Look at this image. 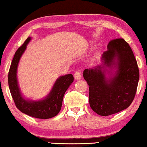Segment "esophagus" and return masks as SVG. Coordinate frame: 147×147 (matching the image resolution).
<instances>
[{"mask_svg":"<svg viewBox=\"0 0 147 147\" xmlns=\"http://www.w3.org/2000/svg\"><path fill=\"white\" fill-rule=\"evenodd\" d=\"M74 78H75L76 80H79V79H82V75H81L80 72H76L75 74H74Z\"/></svg>","mask_w":147,"mask_h":147,"instance_id":"esophagus-1","label":"esophagus"}]
</instances>
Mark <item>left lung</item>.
Here are the masks:
<instances>
[{"mask_svg": "<svg viewBox=\"0 0 147 147\" xmlns=\"http://www.w3.org/2000/svg\"><path fill=\"white\" fill-rule=\"evenodd\" d=\"M102 63L86 69L84 78L89 86L92 111L108 116L127 109L136 95L140 74L131 47L122 38L109 42Z\"/></svg>", "mask_w": 147, "mask_h": 147, "instance_id": "8db88e82", "label": "left lung"}]
</instances>
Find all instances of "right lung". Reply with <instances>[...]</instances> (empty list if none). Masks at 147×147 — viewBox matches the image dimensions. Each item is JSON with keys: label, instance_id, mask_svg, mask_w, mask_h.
Wrapping results in <instances>:
<instances>
[{"label": "right lung", "instance_id": "1", "mask_svg": "<svg viewBox=\"0 0 147 147\" xmlns=\"http://www.w3.org/2000/svg\"><path fill=\"white\" fill-rule=\"evenodd\" d=\"M31 39V37H28L25 43L15 52L8 74V84L11 97L18 110L31 117L38 119H49L55 117L59 113L64 94L73 82L74 77L72 74L60 76L55 82L48 95L43 99L35 101L25 98L21 92L18 85L17 68L22 55Z\"/></svg>", "mask_w": 147, "mask_h": 147}]
</instances>
